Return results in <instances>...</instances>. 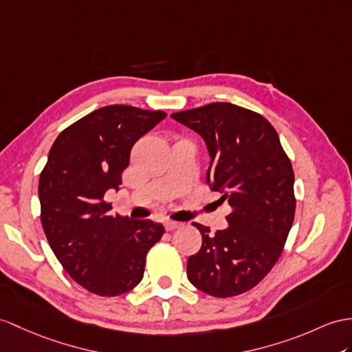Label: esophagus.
I'll return each instance as SVG.
<instances>
[{"label":"esophagus","mask_w":352,"mask_h":352,"mask_svg":"<svg viewBox=\"0 0 352 352\" xmlns=\"http://www.w3.org/2000/svg\"><path fill=\"white\" fill-rule=\"evenodd\" d=\"M182 226V222H176V221H166L164 222V227L167 231H173L176 228H179Z\"/></svg>","instance_id":"1"}]
</instances>
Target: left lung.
Here are the masks:
<instances>
[{
	"label": "left lung",
	"mask_w": 352,
	"mask_h": 352,
	"mask_svg": "<svg viewBox=\"0 0 352 352\" xmlns=\"http://www.w3.org/2000/svg\"><path fill=\"white\" fill-rule=\"evenodd\" d=\"M206 143V182L233 212L217 230L197 224L203 243L188 258L191 284L213 297L254 288L278 261L294 221V173L267 119L231 102H210L171 115Z\"/></svg>",
	"instance_id": "1"
}]
</instances>
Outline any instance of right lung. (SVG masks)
<instances>
[{"label": "right lung", "mask_w": 352, "mask_h": 352, "mask_svg": "<svg viewBox=\"0 0 352 352\" xmlns=\"http://www.w3.org/2000/svg\"><path fill=\"white\" fill-rule=\"evenodd\" d=\"M167 115L133 106H106L56 137L38 182L47 242L77 284L94 294L128 293L143 278L146 254L164 234L149 219L111 215L104 201L119 190L130 152Z\"/></svg>", "instance_id": "right-lung-1"}]
</instances>
